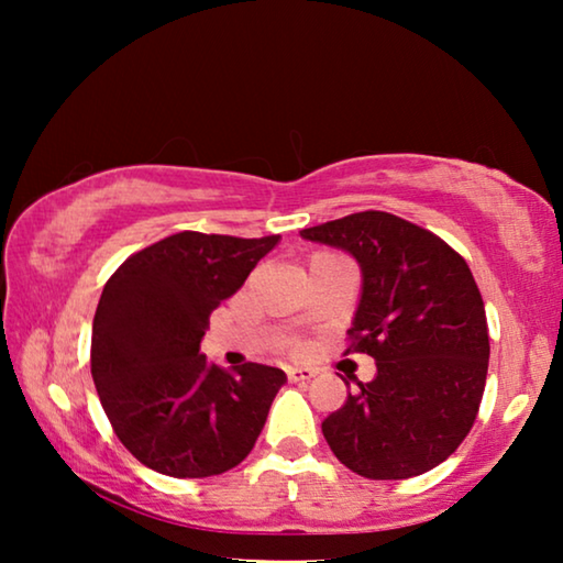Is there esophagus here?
<instances>
[{
	"instance_id": "esophagus-1",
	"label": "esophagus",
	"mask_w": 563,
	"mask_h": 563,
	"mask_svg": "<svg viewBox=\"0 0 563 563\" xmlns=\"http://www.w3.org/2000/svg\"><path fill=\"white\" fill-rule=\"evenodd\" d=\"M316 377V369L310 367H288V379L290 383H308V379Z\"/></svg>"
}]
</instances>
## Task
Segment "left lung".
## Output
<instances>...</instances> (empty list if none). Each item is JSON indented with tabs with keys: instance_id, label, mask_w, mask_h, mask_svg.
I'll return each mask as SVG.
<instances>
[{
	"instance_id": "1",
	"label": "left lung",
	"mask_w": 563,
	"mask_h": 563,
	"mask_svg": "<svg viewBox=\"0 0 563 563\" xmlns=\"http://www.w3.org/2000/svg\"><path fill=\"white\" fill-rule=\"evenodd\" d=\"M300 235L357 261L350 350L377 362L373 383H357L322 422L332 454L367 479L434 470L470 434L487 383V316L470 265L442 238L383 211Z\"/></svg>"
}]
</instances>
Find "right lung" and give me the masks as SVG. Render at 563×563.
Instances as JSON below:
<instances>
[{
  "label": "right lung",
  "instance_id": "right-lung-1",
  "mask_svg": "<svg viewBox=\"0 0 563 563\" xmlns=\"http://www.w3.org/2000/svg\"><path fill=\"white\" fill-rule=\"evenodd\" d=\"M278 241L184 231L133 253L103 285L91 377L113 432L148 470L201 479L251 454L288 377L258 362L225 373L201 340Z\"/></svg>",
  "mask_w": 563,
  "mask_h": 563
}]
</instances>
